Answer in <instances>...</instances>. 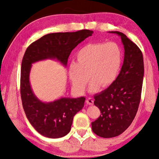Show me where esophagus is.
<instances>
[{
  "label": "esophagus",
  "mask_w": 159,
  "mask_h": 159,
  "mask_svg": "<svg viewBox=\"0 0 159 159\" xmlns=\"http://www.w3.org/2000/svg\"><path fill=\"white\" fill-rule=\"evenodd\" d=\"M86 103L89 104V105H93V104H94V101H93V99L92 98H88L87 99H86Z\"/></svg>",
  "instance_id": "esophagus-1"
}]
</instances>
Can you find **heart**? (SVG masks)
<instances>
[{"label":"heart","instance_id":"obj_1","mask_svg":"<svg viewBox=\"0 0 159 159\" xmlns=\"http://www.w3.org/2000/svg\"><path fill=\"white\" fill-rule=\"evenodd\" d=\"M122 51L114 42L92 43L83 46L76 55V63L69 67V76L74 90L84 92L89 78L90 92L99 87L107 88L114 83L122 64Z\"/></svg>","mask_w":159,"mask_h":159}]
</instances>
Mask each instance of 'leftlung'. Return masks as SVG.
Instances as JSON below:
<instances>
[{"mask_svg":"<svg viewBox=\"0 0 159 159\" xmlns=\"http://www.w3.org/2000/svg\"><path fill=\"white\" fill-rule=\"evenodd\" d=\"M110 33L120 37L125 52L116 79L106 90L94 96V104L102 114L92 122V130L104 138L119 135L133 122L140 102L144 77L143 55L138 45L121 32Z\"/></svg>","mask_w":159,"mask_h":159,"instance_id":"8db88e82","label":"left lung"}]
</instances>
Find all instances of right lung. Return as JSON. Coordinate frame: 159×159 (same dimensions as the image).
Listing matches in <instances>:
<instances>
[{"label": "right lung", "mask_w": 159, "mask_h": 159, "mask_svg": "<svg viewBox=\"0 0 159 159\" xmlns=\"http://www.w3.org/2000/svg\"><path fill=\"white\" fill-rule=\"evenodd\" d=\"M93 34V31L83 29L45 35L32 43L24 55L20 79L22 106L29 121L42 135L60 138L68 134L74 116L83 109L85 98H61L48 103L41 102L34 95L29 82L31 64L46 59H56L66 66L71 51Z\"/></svg>", "instance_id": "add662e5"}]
</instances>
